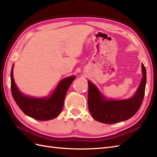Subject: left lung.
Instances as JSON below:
<instances>
[{
	"label": "left lung",
	"mask_w": 157,
	"mask_h": 157,
	"mask_svg": "<svg viewBox=\"0 0 157 157\" xmlns=\"http://www.w3.org/2000/svg\"><path fill=\"white\" fill-rule=\"evenodd\" d=\"M143 77L136 93L124 100L105 99L97 88L88 81V109L94 119L105 124H115L129 119L139 110L144 100L147 81L146 69L141 64Z\"/></svg>",
	"instance_id": "left-lung-1"
}]
</instances>
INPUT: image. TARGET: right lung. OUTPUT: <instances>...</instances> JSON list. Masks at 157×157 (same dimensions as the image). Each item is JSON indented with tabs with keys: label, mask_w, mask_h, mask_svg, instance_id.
Segmentation results:
<instances>
[{
	"label": "right lung",
	"mask_w": 157,
	"mask_h": 157,
	"mask_svg": "<svg viewBox=\"0 0 157 157\" xmlns=\"http://www.w3.org/2000/svg\"><path fill=\"white\" fill-rule=\"evenodd\" d=\"M11 92L18 107L25 115L39 121H48L56 117L62 111L64 99L75 76L63 79L49 98H34L28 97L19 91L11 70Z\"/></svg>",
	"instance_id": "obj_1"
}]
</instances>
